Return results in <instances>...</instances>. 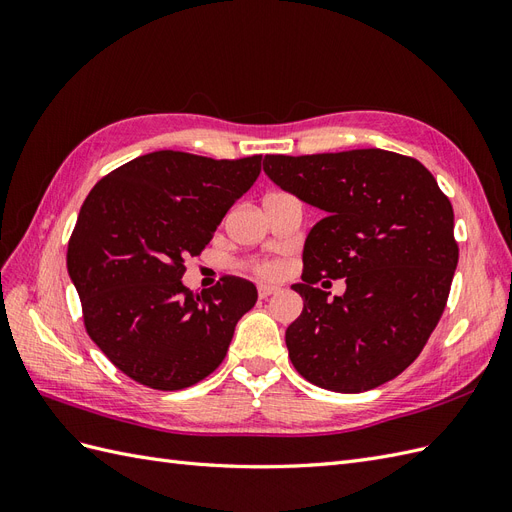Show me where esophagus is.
<instances>
[{"label": "esophagus", "mask_w": 512, "mask_h": 512, "mask_svg": "<svg viewBox=\"0 0 512 512\" xmlns=\"http://www.w3.org/2000/svg\"><path fill=\"white\" fill-rule=\"evenodd\" d=\"M275 292H280V288H277V286H267V284H260L258 286V297L260 299H269V297H273Z\"/></svg>", "instance_id": "obj_1"}]
</instances>
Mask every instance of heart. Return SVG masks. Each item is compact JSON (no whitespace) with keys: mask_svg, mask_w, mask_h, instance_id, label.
<instances>
[{"mask_svg":"<svg viewBox=\"0 0 512 512\" xmlns=\"http://www.w3.org/2000/svg\"><path fill=\"white\" fill-rule=\"evenodd\" d=\"M250 269L254 273H258L260 277H277L282 273V262L277 260H256L250 265Z\"/></svg>","mask_w":512,"mask_h":512,"instance_id":"heart-1","label":"heart"}]
</instances>
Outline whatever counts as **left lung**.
Returning a JSON list of instances; mask_svg holds the SVG:
<instances>
[{
    "label": "left lung",
    "instance_id": "obj_1",
    "mask_svg": "<svg viewBox=\"0 0 512 512\" xmlns=\"http://www.w3.org/2000/svg\"><path fill=\"white\" fill-rule=\"evenodd\" d=\"M267 177L324 213L303 247V312L288 356L320 389L363 393L399 376L446 307L457 269L451 200L414 158L384 149L265 156ZM320 276L347 277L328 301Z\"/></svg>",
    "mask_w": 512,
    "mask_h": 512
}]
</instances>
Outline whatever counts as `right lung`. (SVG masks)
Wrapping results in <instances>:
<instances>
[{
	"label": "right lung",
	"mask_w": 512,
	"mask_h": 512,
	"mask_svg": "<svg viewBox=\"0 0 512 512\" xmlns=\"http://www.w3.org/2000/svg\"><path fill=\"white\" fill-rule=\"evenodd\" d=\"M262 156L213 160L153 151L100 179L68 243V273L89 337L119 371L179 391L224 361L256 286L226 275L194 294L183 262L213 239L226 211L252 188Z\"/></svg>",
	"instance_id": "right-lung-1"
}]
</instances>
